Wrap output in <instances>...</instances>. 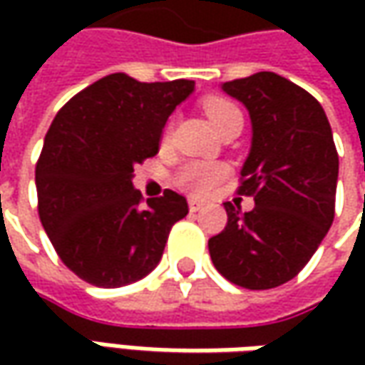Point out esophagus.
<instances>
[{
  "label": "esophagus",
  "instance_id": "1",
  "mask_svg": "<svg viewBox=\"0 0 365 365\" xmlns=\"http://www.w3.org/2000/svg\"><path fill=\"white\" fill-rule=\"evenodd\" d=\"M189 209L192 211V213H197V211H201V209H203V203H201V201H197V199H190Z\"/></svg>",
  "mask_w": 365,
  "mask_h": 365
}]
</instances>
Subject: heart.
<instances>
[{
  "label": "heart",
  "mask_w": 365,
  "mask_h": 365,
  "mask_svg": "<svg viewBox=\"0 0 365 365\" xmlns=\"http://www.w3.org/2000/svg\"><path fill=\"white\" fill-rule=\"evenodd\" d=\"M205 113L209 121L215 125L219 133L223 132L233 121L242 120V111L235 103L223 97H209L203 103ZM225 176V168L221 164H211V162H189L185 164L178 175H176V185L190 195H207L215 189L219 180Z\"/></svg>",
  "instance_id": "obj_1"
}]
</instances>
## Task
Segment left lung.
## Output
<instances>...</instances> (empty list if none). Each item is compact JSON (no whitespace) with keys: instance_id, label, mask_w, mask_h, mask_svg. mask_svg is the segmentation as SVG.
Wrapping results in <instances>:
<instances>
[{"instance_id":"left-lung-1","label":"left lung","mask_w":365,"mask_h":365,"mask_svg":"<svg viewBox=\"0 0 365 365\" xmlns=\"http://www.w3.org/2000/svg\"><path fill=\"white\" fill-rule=\"evenodd\" d=\"M221 89L250 113L252 146L237 192L256 207L240 213L225 203L227 225L209 240V254L237 287H280L304 268L335 217L339 156L329 120L311 93L276 73Z\"/></svg>"}]
</instances>
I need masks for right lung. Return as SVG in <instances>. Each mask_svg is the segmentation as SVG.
Here are the masks:
<instances>
[{
  "instance_id": "right-lung-1",
  "label": "right lung",
  "mask_w": 365,
  "mask_h": 365,
  "mask_svg": "<svg viewBox=\"0 0 365 365\" xmlns=\"http://www.w3.org/2000/svg\"><path fill=\"white\" fill-rule=\"evenodd\" d=\"M195 81L99 78L56 113L36 164L38 215L64 266L93 287L142 280L162 258L170 227L189 213L166 189L142 201L133 168L158 154L162 128Z\"/></svg>"
}]
</instances>
